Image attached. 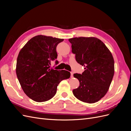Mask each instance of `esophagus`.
Returning a JSON list of instances; mask_svg holds the SVG:
<instances>
[{
	"label": "esophagus",
	"instance_id": "obj_1",
	"mask_svg": "<svg viewBox=\"0 0 131 131\" xmlns=\"http://www.w3.org/2000/svg\"><path fill=\"white\" fill-rule=\"evenodd\" d=\"M73 72H71V77H73Z\"/></svg>",
	"mask_w": 131,
	"mask_h": 131
}]
</instances>
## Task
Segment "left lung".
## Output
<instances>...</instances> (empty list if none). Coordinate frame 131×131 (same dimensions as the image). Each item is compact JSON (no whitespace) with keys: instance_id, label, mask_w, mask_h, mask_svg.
<instances>
[{"instance_id":"8db88e82","label":"left lung","mask_w":131,"mask_h":131,"mask_svg":"<svg viewBox=\"0 0 131 131\" xmlns=\"http://www.w3.org/2000/svg\"><path fill=\"white\" fill-rule=\"evenodd\" d=\"M77 62L84 66L82 74L74 73L79 86L74 96L84 102H97L106 94L114 74V61L110 50L96 37H74L69 40Z\"/></svg>"}]
</instances>
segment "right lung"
Here are the masks:
<instances>
[{
    "label": "right lung",
    "mask_w": 131,
    "mask_h": 131,
    "mask_svg": "<svg viewBox=\"0 0 131 131\" xmlns=\"http://www.w3.org/2000/svg\"><path fill=\"white\" fill-rule=\"evenodd\" d=\"M64 41L51 36L37 35L21 49L17 59L16 74L23 90L37 102H45L56 94L57 86L70 77L66 70L50 68V61L57 58V45ZM58 64V61H56Z\"/></svg>",
    "instance_id": "right-lung-1"
}]
</instances>
